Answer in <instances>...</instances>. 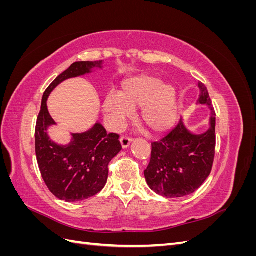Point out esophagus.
<instances>
[{
  "mask_svg": "<svg viewBox=\"0 0 256 256\" xmlns=\"http://www.w3.org/2000/svg\"><path fill=\"white\" fill-rule=\"evenodd\" d=\"M131 141H132V138L128 136H120V144L122 146V148H127V147L130 145Z\"/></svg>",
  "mask_w": 256,
  "mask_h": 256,
  "instance_id": "esophagus-1",
  "label": "esophagus"
}]
</instances>
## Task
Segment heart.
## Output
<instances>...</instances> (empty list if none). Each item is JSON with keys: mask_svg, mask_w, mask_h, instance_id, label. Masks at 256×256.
Listing matches in <instances>:
<instances>
[{"mask_svg": "<svg viewBox=\"0 0 256 256\" xmlns=\"http://www.w3.org/2000/svg\"><path fill=\"white\" fill-rule=\"evenodd\" d=\"M143 122L154 132H161L171 127L176 120V92L164 85L154 76H140L126 81L120 95H108L104 104L111 126L118 129L134 109L141 108Z\"/></svg>", "mask_w": 256, "mask_h": 256, "instance_id": "heart-1", "label": "heart"}]
</instances>
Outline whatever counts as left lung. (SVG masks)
Returning a JSON list of instances; mask_svg holds the SVG:
<instances>
[{
	"mask_svg": "<svg viewBox=\"0 0 256 256\" xmlns=\"http://www.w3.org/2000/svg\"><path fill=\"white\" fill-rule=\"evenodd\" d=\"M198 104L212 110L210 128L193 134L180 120L160 141L152 143V156L144 171L147 184L164 198H182L198 190L212 172L216 152V112L207 88L198 82Z\"/></svg>",
	"mask_w": 256,
	"mask_h": 256,
	"instance_id": "8db88e82",
	"label": "left lung"
}]
</instances>
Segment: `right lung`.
I'll list each match as a JSON object with an SVG mask.
<instances>
[{"mask_svg":"<svg viewBox=\"0 0 256 256\" xmlns=\"http://www.w3.org/2000/svg\"><path fill=\"white\" fill-rule=\"evenodd\" d=\"M102 60L72 64L44 90L37 116L35 152L38 168L52 194L66 202H78L102 190L110 161L120 152L122 145L120 134H106L99 122L86 132L72 134L70 144L63 146L52 142L47 129L56 122L48 112L47 98L60 82L88 74L92 68L102 67Z\"/></svg>","mask_w":256,"mask_h":256,"instance_id":"right-lung-1","label":"right lung"}]
</instances>
